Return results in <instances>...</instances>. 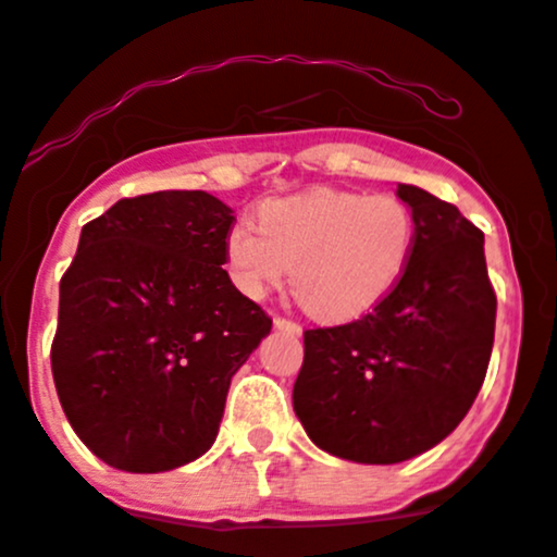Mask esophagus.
Wrapping results in <instances>:
<instances>
[{"instance_id": "1", "label": "esophagus", "mask_w": 557, "mask_h": 557, "mask_svg": "<svg viewBox=\"0 0 557 557\" xmlns=\"http://www.w3.org/2000/svg\"><path fill=\"white\" fill-rule=\"evenodd\" d=\"M274 326H277V330L290 332V334H300V324H296V321H290L285 317H274Z\"/></svg>"}]
</instances>
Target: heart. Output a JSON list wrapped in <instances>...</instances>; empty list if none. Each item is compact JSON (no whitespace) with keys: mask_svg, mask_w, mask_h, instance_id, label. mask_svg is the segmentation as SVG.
<instances>
[{"mask_svg":"<svg viewBox=\"0 0 557 557\" xmlns=\"http://www.w3.org/2000/svg\"><path fill=\"white\" fill-rule=\"evenodd\" d=\"M257 226L225 238V267L246 298L285 283L311 317L350 324L397 290L407 274L418 223L394 194L308 189L259 205Z\"/></svg>","mask_w":557,"mask_h":557,"instance_id":"1","label":"heart"}]
</instances>
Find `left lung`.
<instances>
[{
    "label": "left lung",
    "mask_w": 557,
    "mask_h": 557,
    "mask_svg": "<svg viewBox=\"0 0 557 557\" xmlns=\"http://www.w3.org/2000/svg\"><path fill=\"white\" fill-rule=\"evenodd\" d=\"M418 240L397 290L358 321L304 332L293 410L332 457L397 465L446 438L485 381L495 293L485 236L457 207L399 184Z\"/></svg>",
    "instance_id": "8db88e82"
}]
</instances>
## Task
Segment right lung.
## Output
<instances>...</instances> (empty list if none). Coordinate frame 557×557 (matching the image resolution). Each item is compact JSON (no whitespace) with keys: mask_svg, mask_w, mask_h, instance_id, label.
I'll use <instances>...</instances> for the list:
<instances>
[{"mask_svg":"<svg viewBox=\"0 0 557 557\" xmlns=\"http://www.w3.org/2000/svg\"><path fill=\"white\" fill-rule=\"evenodd\" d=\"M233 220L207 191H156L79 233L51 371L70 425L109 467L169 472L218 438L233 373L272 330L223 270Z\"/></svg>","mask_w":557,"mask_h":557,"instance_id":"1","label":"right lung"}]
</instances>
